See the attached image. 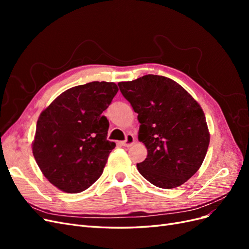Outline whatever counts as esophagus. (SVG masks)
I'll return each mask as SVG.
<instances>
[{
	"label": "esophagus",
	"instance_id": "obj_1",
	"mask_svg": "<svg viewBox=\"0 0 249 249\" xmlns=\"http://www.w3.org/2000/svg\"><path fill=\"white\" fill-rule=\"evenodd\" d=\"M135 143V137L133 134H127L125 136V140L123 141V145L125 147H129L131 145H133Z\"/></svg>",
	"mask_w": 249,
	"mask_h": 249
}]
</instances>
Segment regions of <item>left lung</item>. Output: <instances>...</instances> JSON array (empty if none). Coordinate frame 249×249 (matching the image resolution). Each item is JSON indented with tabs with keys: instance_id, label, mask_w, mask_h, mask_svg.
I'll return each mask as SVG.
<instances>
[{
	"instance_id": "1",
	"label": "left lung",
	"mask_w": 249,
	"mask_h": 249,
	"mask_svg": "<svg viewBox=\"0 0 249 249\" xmlns=\"http://www.w3.org/2000/svg\"><path fill=\"white\" fill-rule=\"evenodd\" d=\"M118 86L138 113V139L147 148L146 159L137 164L140 175L163 189L183 185L199 169L209 147L201 107L177 82L163 76L146 74Z\"/></svg>"
}]
</instances>
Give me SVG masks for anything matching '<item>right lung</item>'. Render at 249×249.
<instances>
[{"mask_svg":"<svg viewBox=\"0 0 249 249\" xmlns=\"http://www.w3.org/2000/svg\"><path fill=\"white\" fill-rule=\"evenodd\" d=\"M113 82L67 89L37 120L33 156L43 176L63 192L79 193L97 180L115 143L107 140L103 112L116 95Z\"/></svg>","mask_w":249,"mask_h":249,"instance_id":"right-lung-1","label":"right lung"}]
</instances>
